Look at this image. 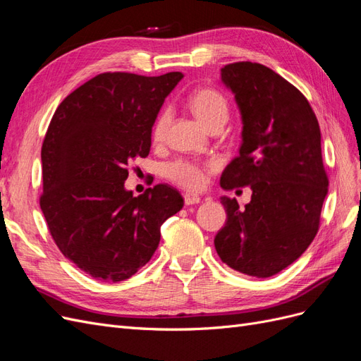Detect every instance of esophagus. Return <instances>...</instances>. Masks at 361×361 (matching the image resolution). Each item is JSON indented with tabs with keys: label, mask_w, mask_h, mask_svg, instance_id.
Here are the masks:
<instances>
[{
	"label": "esophagus",
	"mask_w": 361,
	"mask_h": 361,
	"mask_svg": "<svg viewBox=\"0 0 361 361\" xmlns=\"http://www.w3.org/2000/svg\"><path fill=\"white\" fill-rule=\"evenodd\" d=\"M183 200H185V204H197L200 203V197L197 194H191V192H185L183 194Z\"/></svg>",
	"instance_id": "obj_1"
}]
</instances>
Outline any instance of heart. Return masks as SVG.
Wrapping results in <instances>:
<instances>
[{
	"mask_svg": "<svg viewBox=\"0 0 361 361\" xmlns=\"http://www.w3.org/2000/svg\"><path fill=\"white\" fill-rule=\"evenodd\" d=\"M188 105L194 116L209 130L216 126H223L228 117V104L226 97L214 89H200L194 92L190 96ZM169 123L170 114L169 111H164L155 122L154 130H152V138L157 143L166 137ZM206 170L207 166H203V164L178 159L169 164L167 174L174 183H178L182 188L200 190L206 183Z\"/></svg>",
	"mask_w": 361,
	"mask_h": 361,
	"instance_id": "obj_1",
	"label": "heart"
}]
</instances>
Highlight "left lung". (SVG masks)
Returning <instances> with one entry per match:
<instances>
[{
	"label": "left lung",
	"instance_id": "1",
	"mask_svg": "<svg viewBox=\"0 0 361 361\" xmlns=\"http://www.w3.org/2000/svg\"><path fill=\"white\" fill-rule=\"evenodd\" d=\"M221 80L244 126L239 155L220 183L253 192L244 209L236 199L221 197L227 221L214 244L226 265L265 279L297 260L318 233L329 192L321 129L305 96L264 64H226Z\"/></svg>",
	"mask_w": 361,
	"mask_h": 361
}]
</instances>
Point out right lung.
<instances>
[{"label":"right lung","mask_w":361,"mask_h":361,"mask_svg":"<svg viewBox=\"0 0 361 361\" xmlns=\"http://www.w3.org/2000/svg\"><path fill=\"white\" fill-rule=\"evenodd\" d=\"M180 72L96 75L54 113L42 145L40 209L63 256L96 280L133 277L154 256L161 226L179 212L176 188L158 183L134 197L128 166L146 158L152 126Z\"/></svg>","instance_id":"add662e5"}]
</instances>
